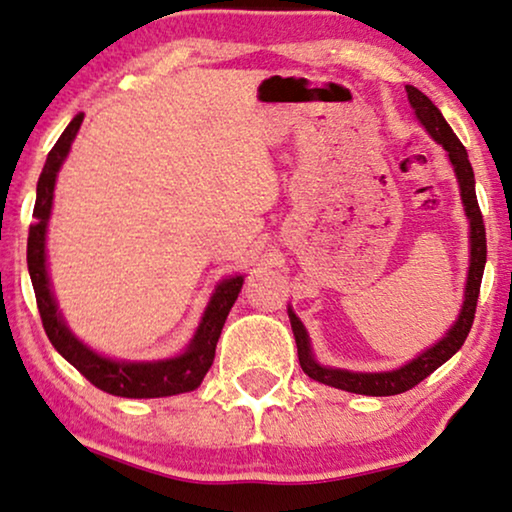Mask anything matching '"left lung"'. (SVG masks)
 I'll use <instances>...</instances> for the list:
<instances>
[{
	"instance_id": "obj_1",
	"label": "left lung",
	"mask_w": 512,
	"mask_h": 512,
	"mask_svg": "<svg viewBox=\"0 0 512 512\" xmlns=\"http://www.w3.org/2000/svg\"><path fill=\"white\" fill-rule=\"evenodd\" d=\"M406 92H408V102L415 111V118L422 122V127L427 129L431 139H434L438 146H443L452 169H455L464 213H466V220H469V273H466L464 304L459 308L457 320L452 322V327L448 331H445L441 341L429 345L427 350H422L420 355L399 366V369L362 373V371L334 369V366L320 364L313 355L311 338H308L304 322L297 318V313L292 311V306H287V315H290L292 331H294V341H297L299 364L306 376L318 380L322 385L336 387V390L366 394V397H392V394H401L410 390V387L422 383L424 378L431 376L438 366H443L459 348H462L473 325L475 304H478L480 283H482V271H485V262H487L485 225H482V213H480L478 199H475V178H473V167L469 162V153H466L462 141L457 139L448 122H445L441 111L436 109L434 102H431L424 92L413 88V85H406Z\"/></svg>"
}]
</instances>
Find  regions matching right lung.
<instances>
[{"label":"right lung","mask_w":512,"mask_h":512,"mask_svg":"<svg viewBox=\"0 0 512 512\" xmlns=\"http://www.w3.org/2000/svg\"><path fill=\"white\" fill-rule=\"evenodd\" d=\"M83 113H78L69 122L60 139L50 150L43 164V171L37 183V204H34V225L30 227V239H27V269L37 294V306L41 313L43 329L53 343V348L67 359L71 366H76L92 385L99 390L113 394V397L127 399H157V397H174V394L192 392L201 385V380L211 369L215 357V345H218L220 331L225 327V320L232 311L236 297H239L243 278L246 276H229L215 285V290L208 299V306L201 315L199 327L187 343V348L176 357L153 359V362H127V359H113L99 355L88 343H83L74 331L64 322V315L57 306L48 276V259H46V234L48 220L53 211L55 181L60 174L64 160H67L71 143H74L78 129H81Z\"/></svg>","instance_id":"right-lung-1"}]
</instances>
